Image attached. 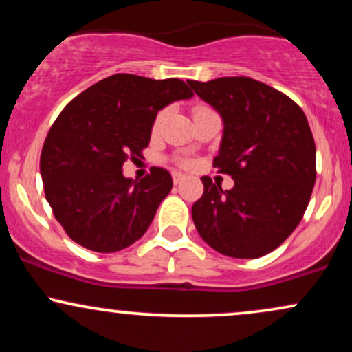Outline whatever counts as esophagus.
I'll return each mask as SVG.
<instances>
[{
  "mask_svg": "<svg viewBox=\"0 0 352 352\" xmlns=\"http://www.w3.org/2000/svg\"><path fill=\"white\" fill-rule=\"evenodd\" d=\"M184 179H185V175H184V173H180V172H173V184H175V185H179L180 182L184 180Z\"/></svg>",
  "mask_w": 352,
  "mask_h": 352,
  "instance_id": "esophagus-1",
  "label": "esophagus"
}]
</instances>
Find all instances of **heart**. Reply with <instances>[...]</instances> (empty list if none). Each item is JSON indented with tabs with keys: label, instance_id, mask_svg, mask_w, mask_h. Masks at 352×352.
Segmentation results:
<instances>
[{
	"label": "heart",
	"instance_id": "obj_1",
	"mask_svg": "<svg viewBox=\"0 0 352 352\" xmlns=\"http://www.w3.org/2000/svg\"><path fill=\"white\" fill-rule=\"evenodd\" d=\"M199 109H204V107H199ZM195 111H197V109H195ZM162 120H164V112H162V114H159V117H157V120H155V129L160 127V124H162Z\"/></svg>",
	"mask_w": 352,
	"mask_h": 352
}]
</instances>
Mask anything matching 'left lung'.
<instances>
[{"label": "left lung", "mask_w": 352, "mask_h": 352, "mask_svg": "<svg viewBox=\"0 0 352 352\" xmlns=\"http://www.w3.org/2000/svg\"><path fill=\"white\" fill-rule=\"evenodd\" d=\"M223 122L213 167L235 187L201 177L192 207L197 232L218 253L260 258L293 233L316 182V147L305 112L288 96L250 78L188 80Z\"/></svg>", "instance_id": "obj_1"}]
</instances>
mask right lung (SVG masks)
Segmentation results:
<instances>
[{"label":"right lung","instance_id":"right-lung-1","mask_svg":"<svg viewBox=\"0 0 352 352\" xmlns=\"http://www.w3.org/2000/svg\"><path fill=\"white\" fill-rule=\"evenodd\" d=\"M193 92L180 79L114 74L63 109L41 152V177L56 220L76 243L114 253L151 227L172 175L152 167L142 180L124 177L127 159L151 142L157 112Z\"/></svg>","mask_w":352,"mask_h":352}]
</instances>
